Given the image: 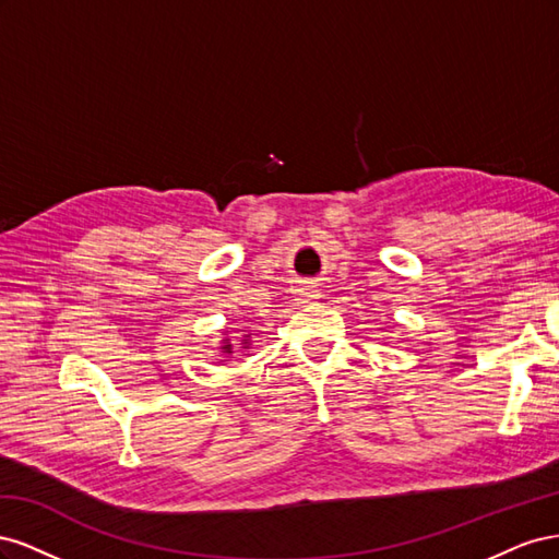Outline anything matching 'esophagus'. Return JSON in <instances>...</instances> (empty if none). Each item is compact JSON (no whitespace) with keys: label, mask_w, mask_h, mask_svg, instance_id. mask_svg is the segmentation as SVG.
Listing matches in <instances>:
<instances>
[{"label":"esophagus","mask_w":559,"mask_h":559,"mask_svg":"<svg viewBox=\"0 0 559 559\" xmlns=\"http://www.w3.org/2000/svg\"><path fill=\"white\" fill-rule=\"evenodd\" d=\"M317 298H319V292L314 289V286H302V289H298V302H302V306L317 302Z\"/></svg>","instance_id":"1"}]
</instances>
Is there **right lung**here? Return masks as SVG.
Returning <instances> with one entry per match:
<instances>
[{
  "mask_svg": "<svg viewBox=\"0 0 559 559\" xmlns=\"http://www.w3.org/2000/svg\"><path fill=\"white\" fill-rule=\"evenodd\" d=\"M249 345H251V333H245L240 347L249 349ZM218 352H222V357H228V359L233 357V343H230V337L226 333H224V341H222V347H218Z\"/></svg>",
  "mask_w": 559,
  "mask_h": 559,
  "instance_id": "obj_1",
  "label": "right lung"
}]
</instances>
